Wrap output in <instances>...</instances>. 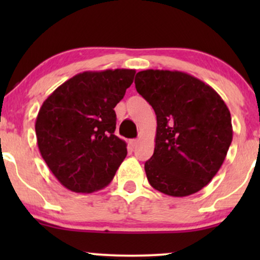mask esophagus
Returning a JSON list of instances; mask_svg holds the SVG:
<instances>
[{
    "mask_svg": "<svg viewBox=\"0 0 260 260\" xmlns=\"http://www.w3.org/2000/svg\"><path fill=\"white\" fill-rule=\"evenodd\" d=\"M138 143H139L138 139H132V140H131V145H132L133 148H136L137 145H138Z\"/></svg>",
    "mask_w": 260,
    "mask_h": 260,
    "instance_id": "esophagus-1",
    "label": "esophagus"
}]
</instances>
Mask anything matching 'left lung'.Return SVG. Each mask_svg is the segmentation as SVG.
<instances>
[{
  "label": "left lung",
  "instance_id": "1",
  "mask_svg": "<svg viewBox=\"0 0 260 260\" xmlns=\"http://www.w3.org/2000/svg\"><path fill=\"white\" fill-rule=\"evenodd\" d=\"M134 83L156 115L154 154L144 165L149 183L171 197L197 193L217 174L232 142L225 101L180 71H142Z\"/></svg>",
  "mask_w": 260,
  "mask_h": 260
}]
</instances>
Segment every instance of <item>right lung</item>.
Returning a JSON list of instances; mask_svg holds the SVG:
<instances>
[{
    "label": "right lung",
    "mask_w": 260,
    "mask_h": 260,
    "mask_svg": "<svg viewBox=\"0 0 260 260\" xmlns=\"http://www.w3.org/2000/svg\"><path fill=\"white\" fill-rule=\"evenodd\" d=\"M134 70L78 73L44 101L35 122L41 156L59 183L76 193L109 186L127 155L115 136V106L133 83Z\"/></svg>",
    "instance_id": "right-lung-1"
}]
</instances>
